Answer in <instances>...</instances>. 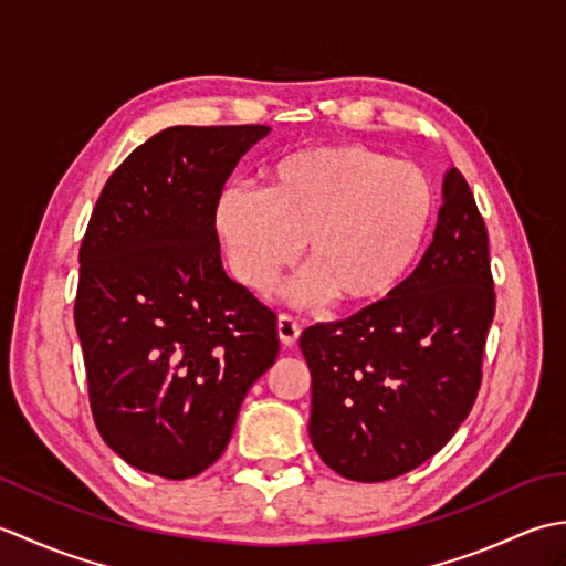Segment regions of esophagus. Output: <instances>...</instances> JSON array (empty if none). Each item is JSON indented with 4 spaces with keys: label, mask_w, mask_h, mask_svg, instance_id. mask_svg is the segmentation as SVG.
I'll return each mask as SVG.
<instances>
[{
    "label": "esophagus",
    "mask_w": 566,
    "mask_h": 566,
    "mask_svg": "<svg viewBox=\"0 0 566 566\" xmlns=\"http://www.w3.org/2000/svg\"><path fill=\"white\" fill-rule=\"evenodd\" d=\"M276 331H280V340L284 345H294L298 335H302V323L290 314H280V318H276Z\"/></svg>",
    "instance_id": "obj_1"
}]
</instances>
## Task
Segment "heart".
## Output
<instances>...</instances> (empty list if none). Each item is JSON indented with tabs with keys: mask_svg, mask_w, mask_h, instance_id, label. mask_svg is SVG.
I'll return each instance as SVG.
<instances>
[{
	"mask_svg": "<svg viewBox=\"0 0 566 566\" xmlns=\"http://www.w3.org/2000/svg\"><path fill=\"white\" fill-rule=\"evenodd\" d=\"M432 216L436 189L418 165L365 146H318L272 163L262 195L221 191L213 228L248 290L270 292L304 243V294L357 311L399 292Z\"/></svg>",
	"mask_w": 566,
	"mask_h": 566,
	"instance_id": "heart-1",
	"label": "heart"
}]
</instances>
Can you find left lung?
Listing matches in <instances>:
<instances>
[{"mask_svg": "<svg viewBox=\"0 0 566 566\" xmlns=\"http://www.w3.org/2000/svg\"><path fill=\"white\" fill-rule=\"evenodd\" d=\"M442 189L436 235L399 292L298 338L311 371V442L353 482H387L430 460L482 387L496 314L489 233L457 167Z\"/></svg>", "mask_w": 566, "mask_h": 566, "instance_id": "1", "label": "left lung"}]
</instances>
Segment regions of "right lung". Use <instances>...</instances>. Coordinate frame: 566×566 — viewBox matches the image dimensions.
<instances>
[{
  "instance_id": "1",
  "label": "right lung",
  "mask_w": 566,
  "mask_h": 566,
  "mask_svg": "<svg viewBox=\"0 0 566 566\" xmlns=\"http://www.w3.org/2000/svg\"><path fill=\"white\" fill-rule=\"evenodd\" d=\"M270 126H172L106 179L80 245L75 328L99 436L140 472L201 474L280 353L276 314L223 272L213 207Z\"/></svg>"
}]
</instances>
